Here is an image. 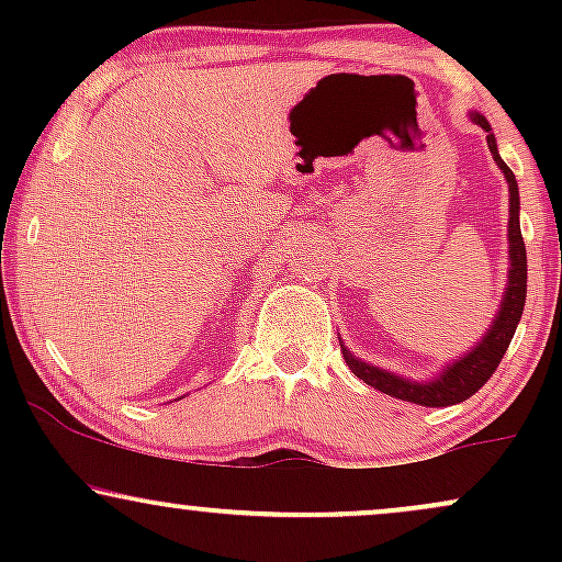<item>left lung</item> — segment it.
I'll return each instance as SVG.
<instances>
[{"mask_svg":"<svg viewBox=\"0 0 562 562\" xmlns=\"http://www.w3.org/2000/svg\"><path fill=\"white\" fill-rule=\"evenodd\" d=\"M470 121L479 124L483 132H486L488 150L499 166L502 173L507 179L509 190V222H507V285L505 295H502L499 308H496V317L492 319V327L483 333V338L470 348L468 353H462L460 359L449 362L443 370L436 372V378L430 380H409L404 375H396V372L383 370V367H375L370 362H362L359 357H353L351 351L340 340V351H344L346 364L351 367V372L359 380H364L372 389L389 393V396L402 398V402H412L420 406H449L460 404L465 398L473 396L475 391L486 383L488 378L494 375V370L499 367L502 357H505L509 340H513L515 327H518L520 314H524L526 306V245L524 237H520V198H518V182H515V173L509 171V166L499 158V150H496V139L492 126H488L486 115L470 111Z\"/></svg>","mask_w":562,"mask_h":562,"instance_id":"8db88e82","label":"left lung"}]
</instances>
